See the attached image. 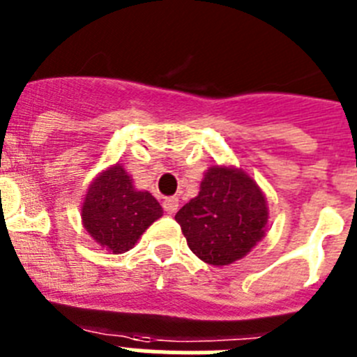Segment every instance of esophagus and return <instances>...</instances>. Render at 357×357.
Returning <instances> with one entry per match:
<instances>
[{
    "mask_svg": "<svg viewBox=\"0 0 357 357\" xmlns=\"http://www.w3.org/2000/svg\"><path fill=\"white\" fill-rule=\"evenodd\" d=\"M162 208H165L168 214H175V212L178 211V198H176V196H169V198H166V200L162 202Z\"/></svg>",
    "mask_w": 357,
    "mask_h": 357,
    "instance_id": "obj_1",
    "label": "esophagus"
}]
</instances>
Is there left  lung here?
<instances>
[{"instance_id": "8db88e82", "label": "left lung", "mask_w": 357, "mask_h": 357, "mask_svg": "<svg viewBox=\"0 0 357 357\" xmlns=\"http://www.w3.org/2000/svg\"><path fill=\"white\" fill-rule=\"evenodd\" d=\"M192 253L211 266H228L243 258L264 237L266 198L246 173L212 166L200 195L175 215Z\"/></svg>"}]
</instances>
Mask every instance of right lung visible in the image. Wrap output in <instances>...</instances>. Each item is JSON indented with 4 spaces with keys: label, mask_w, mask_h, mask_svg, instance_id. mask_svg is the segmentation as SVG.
<instances>
[{
    "label": "right lung",
    "mask_w": 357,
    "mask_h": 357,
    "mask_svg": "<svg viewBox=\"0 0 357 357\" xmlns=\"http://www.w3.org/2000/svg\"><path fill=\"white\" fill-rule=\"evenodd\" d=\"M162 215L159 202L136 191L122 166H113L88 188L83 225L97 243L113 253L129 251L143 231Z\"/></svg>",
    "instance_id": "right-lung-1"
}]
</instances>
